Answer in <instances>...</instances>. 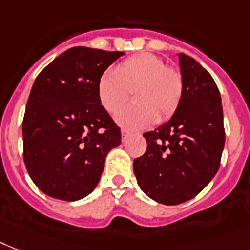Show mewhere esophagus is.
<instances>
[{
  "mask_svg": "<svg viewBox=\"0 0 250 250\" xmlns=\"http://www.w3.org/2000/svg\"><path fill=\"white\" fill-rule=\"evenodd\" d=\"M129 136V132L127 129H122V141H125Z\"/></svg>",
  "mask_w": 250,
  "mask_h": 250,
  "instance_id": "34e87169",
  "label": "esophagus"
}]
</instances>
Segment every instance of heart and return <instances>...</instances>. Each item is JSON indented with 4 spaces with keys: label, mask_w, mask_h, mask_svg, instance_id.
<instances>
[{
    "label": "heart",
    "mask_w": 250,
    "mask_h": 250,
    "mask_svg": "<svg viewBox=\"0 0 250 250\" xmlns=\"http://www.w3.org/2000/svg\"><path fill=\"white\" fill-rule=\"evenodd\" d=\"M131 91H135L136 103L123 107L115 119L127 128H144L173 114L184 95V78L163 59L144 52L125 59L115 70L104 72L97 82L100 104L109 113L121 109Z\"/></svg>",
    "instance_id": "heart-1"
}]
</instances>
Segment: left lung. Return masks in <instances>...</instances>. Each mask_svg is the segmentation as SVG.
<instances>
[{
    "instance_id": "8db88e82",
    "label": "left lung",
    "mask_w": 250,
    "mask_h": 250,
    "mask_svg": "<svg viewBox=\"0 0 250 250\" xmlns=\"http://www.w3.org/2000/svg\"><path fill=\"white\" fill-rule=\"evenodd\" d=\"M178 58L181 101L167 123L144 133L146 151L133 160L141 190L167 206L188 202L209 184L225 146L224 111L214 79L191 56Z\"/></svg>"
}]
</instances>
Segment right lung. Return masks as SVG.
I'll list each match as a JSON object with an SVG mask.
<instances>
[{
    "mask_svg": "<svg viewBox=\"0 0 250 250\" xmlns=\"http://www.w3.org/2000/svg\"><path fill=\"white\" fill-rule=\"evenodd\" d=\"M121 51L73 47L37 76L23 119L26 171L41 191L74 202L96 188L105 158L121 144L97 96V82Z\"/></svg>",
    "mask_w": 250,
    "mask_h": 250,
    "instance_id": "1",
    "label": "right lung"
}]
</instances>
